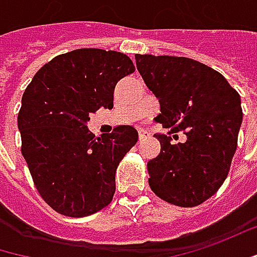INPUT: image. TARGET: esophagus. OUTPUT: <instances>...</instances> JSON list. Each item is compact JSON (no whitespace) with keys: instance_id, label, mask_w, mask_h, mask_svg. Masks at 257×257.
Here are the masks:
<instances>
[{"instance_id":"34e87169","label":"esophagus","mask_w":257,"mask_h":257,"mask_svg":"<svg viewBox=\"0 0 257 257\" xmlns=\"http://www.w3.org/2000/svg\"><path fill=\"white\" fill-rule=\"evenodd\" d=\"M148 135H150V132L145 131V129H140V131H138V138H140V140H143V138L148 137Z\"/></svg>"}]
</instances>
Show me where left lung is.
Returning a JSON list of instances; mask_svg holds the SVG:
<instances>
[{
  "mask_svg": "<svg viewBox=\"0 0 257 257\" xmlns=\"http://www.w3.org/2000/svg\"><path fill=\"white\" fill-rule=\"evenodd\" d=\"M144 83L160 101L156 120L185 143L156 135L161 151L150 160L151 190L169 204L192 208L224 183L243 120L240 94L218 71L185 56L135 55Z\"/></svg>",
  "mask_w": 257,
  "mask_h": 257,
  "instance_id": "8db88e82",
  "label": "left lung"
}]
</instances>
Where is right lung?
I'll list each match as a JSON object with an SVG mask.
<instances>
[{
	"label": "right lung",
	"instance_id": "add662e5",
	"mask_svg": "<svg viewBox=\"0 0 257 257\" xmlns=\"http://www.w3.org/2000/svg\"><path fill=\"white\" fill-rule=\"evenodd\" d=\"M134 71L125 53L75 49L45 64L27 85L17 117L22 154L56 212L87 217L112 202L116 169L138 132L120 125L94 138L87 122L100 107H113L116 84Z\"/></svg>",
	"mask_w": 257,
	"mask_h": 257
}]
</instances>
